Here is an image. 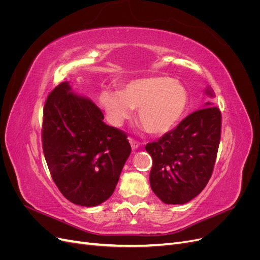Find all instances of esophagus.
Segmentation results:
<instances>
[{"mask_svg":"<svg viewBox=\"0 0 260 260\" xmlns=\"http://www.w3.org/2000/svg\"><path fill=\"white\" fill-rule=\"evenodd\" d=\"M129 142H130V145H131L133 151H137V149H138L139 146H140V143L137 142V141H135L133 139H131V138H129Z\"/></svg>","mask_w":260,"mask_h":260,"instance_id":"34e87169","label":"esophagus"}]
</instances>
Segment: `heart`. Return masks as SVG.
Masks as SVG:
<instances>
[{
	"mask_svg": "<svg viewBox=\"0 0 260 260\" xmlns=\"http://www.w3.org/2000/svg\"><path fill=\"white\" fill-rule=\"evenodd\" d=\"M99 102L108 122L122 124L138 109V118L153 136L170 132L183 117L188 105V93L179 81L167 76L140 77L124 83L120 91H102Z\"/></svg>",
	"mask_w": 260,
	"mask_h": 260,
	"instance_id": "heart-1",
	"label": "heart"
}]
</instances>
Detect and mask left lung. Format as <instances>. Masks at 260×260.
Listing matches in <instances>:
<instances>
[{"label": "left lung", "instance_id": "8db88e82", "mask_svg": "<svg viewBox=\"0 0 260 260\" xmlns=\"http://www.w3.org/2000/svg\"><path fill=\"white\" fill-rule=\"evenodd\" d=\"M205 94H215L207 86ZM221 133V114L210 102L181 121L178 127L145 146L152 156L149 184L165 204L182 205L206 186L216 161Z\"/></svg>", "mask_w": 260, "mask_h": 260}]
</instances>
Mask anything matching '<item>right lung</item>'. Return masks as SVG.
I'll use <instances>...</instances> for the list:
<instances>
[{
  "mask_svg": "<svg viewBox=\"0 0 260 260\" xmlns=\"http://www.w3.org/2000/svg\"><path fill=\"white\" fill-rule=\"evenodd\" d=\"M103 119L101 109L67 81L45 102V160L58 190L76 205L93 207L111 198L131 153L125 133Z\"/></svg>",
  "mask_w": 260,
  "mask_h": 260,
  "instance_id": "add662e5",
  "label": "right lung"
}]
</instances>
